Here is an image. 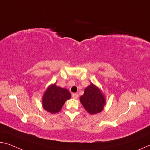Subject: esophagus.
<instances>
[{"label":"esophagus","instance_id":"obj_1","mask_svg":"<svg viewBox=\"0 0 150 150\" xmlns=\"http://www.w3.org/2000/svg\"><path fill=\"white\" fill-rule=\"evenodd\" d=\"M78 97H79V96H78L77 93H73L72 94V97H73V98L77 99Z\"/></svg>","mask_w":150,"mask_h":150}]
</instances>
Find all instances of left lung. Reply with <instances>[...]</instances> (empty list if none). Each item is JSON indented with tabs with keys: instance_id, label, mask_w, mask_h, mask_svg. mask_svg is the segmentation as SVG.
Returning <instances> with one entry per match:
<instances>
[{
	"instance_id": "8db88e82",
	"label": "left lung",
	"mask_w": 150,
	"mask_h": 150,
	"mask_svg": "<svg viewBox=\"0 0 150 150\" xmlns=\"http://www.w3.org/2000/svg\"><path fill=\"white\" fill-rule=\"evenodd\" d=\"M80 101L85 110L91 115L101 112L105 105V99L103 94L92 83L85 88L84 94L80 97Z\"/></svg>"
}]
</instances>
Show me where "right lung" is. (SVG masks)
Wrapping results in <instances>:
<instances>
[{"label": "right lung", "instance_id": "right-lung-1", "mask_svg": "<svg viewBox=\"0 0 150 150\" xmlns=\"http://www.w3.org/2000/svg\"><path fill=\"white\" fill-rule=\"evenodd\" d=\"M71 97L70 92L65 88L57 86L55 83L51 85L42 96V107L48 112L58 113L65 101L69 99Z\"/></svg>", "mask_w": 150, "mask_h": 150}]
</instances>
